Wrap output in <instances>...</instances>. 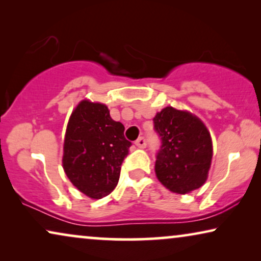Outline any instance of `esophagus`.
Masks as SVG:
<instances>
[{
	"label": "esophagus",
	"mask_w": 261,
	"mask_h": 261,
	"mask_svg": "<svg viewBox=\"0 0 261 261\" xmlns=\"http://www.w3.org/2000/svg\"><path fill=\"white\" fill-rule=\"evenodd\" d=\"M135 145H137L139 148L146 147V139L144 137H140L137 141H135Z\"/></svg>",
	"instance_id": "obj_1"
}]
</instances>
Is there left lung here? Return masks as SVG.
Segmentation results:
<instances>
[{"instance_id":"obj_1","label":"left lung","mask_w":261,"mask_h":261,"mask_svg":"<svg viewBox=\"0 0 261 261\" xmlns=\"http://www.w3.org/2000/svg\"><path fill=\"white\" fill-rule=\"evenodd\" d=\"M162 146L156 153L155 174L176 194L201 188L208 178L213 158L209 130L197 116L166 107L153 119Z\"/></svg>"}]
</instances>
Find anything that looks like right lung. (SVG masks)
<instances>
[{"label": "right lung", "instance_id": "1", "mask_svg": "<svg viewBox=\"0 0 261 261\" xmlns=\"http://www.w3.org/2000/svg\"><path fill=\"white\" fill-rule=\"evenodd\" d=\"M123 132V124L114 121L102 103L83 99L71 114L63 167L71 183L88 197H105L117 185L121 165L132 146Z\"/></svg>", "mask_w": 261, "mask_h": 261}]
</instances>
